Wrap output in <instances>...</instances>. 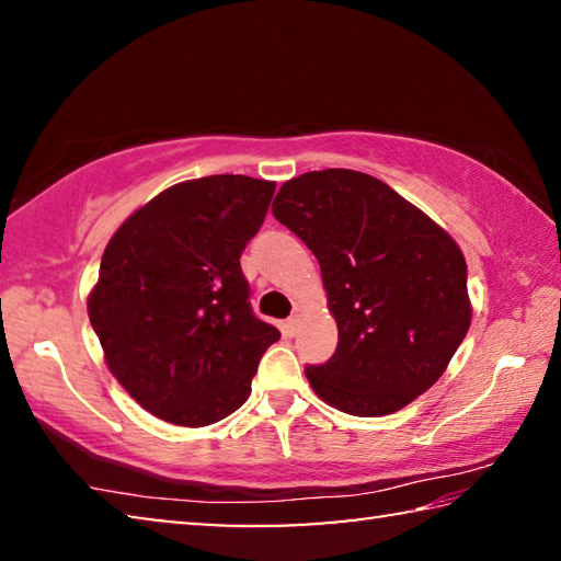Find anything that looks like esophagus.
<instances>
[{"label":"esophagus","instance_id":"1","mask_svg":"<svg viewBox=\"0 0 561 561\" xmlns=\"http://www.w3.org/2000/svg\"><path fill=\"white\" fill-rule=\"evenodd\" d=\"M297 327H299V314H294L287 319V324H284V331H287V336L297 334Z\"/></svg>","mask_w":561,"mask_h":561}]
</instances>
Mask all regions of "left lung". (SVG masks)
Listing matches in <instances>:
<instances>
[{"label": "left lung", "instance_id": "left-lung-1", "mask_svg": "<svg viewBox=\"0 0 561 561\" xmlns=\"http://www.w3.org/2000/svg\"><path fill=\"white\" fill-rule=\"evenodd\" d=\"M272 213L314 252L339 327L334 356L307 366L321 401L374 417L428 391L472 317L453 237L393 187L346 168L284 183Z\"/></svg>", "mask_w": 561, "mask_h": 561}]
</instances>
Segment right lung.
Here are the masks:
<instances>
[{"label":"right lung","instance_id":"add662e5","mask_svg":"<svg viewBox=\"0 0 561 561\" xmlns=\"http://www.w3.org/2000/svg\"><path fill=\"white\" fill-rule=\"evenodd\" d=\"M274 183L207 175L163 190L111 237L89 297L111 374L168 423L234 413L279 329L252 311L240 257Z\"/></svg>","mask_w":561,"mask_h":561}]
</instances>
